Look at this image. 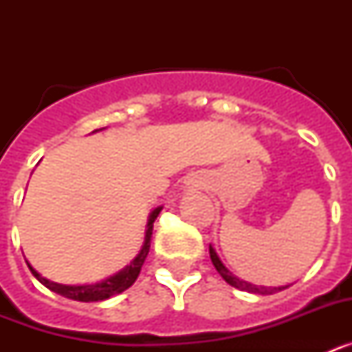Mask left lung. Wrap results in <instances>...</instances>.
I'll list each match as a JSON object with an SVG mask.
<instances>
[{
    "mask_svg": "<svg viewBox=\"0 0 352 352\" xmlns=\"http://www.w3.org/2000/svg\"><path fill=\"white\" fill-rule=\"evenodd\" d=\"M210 257H211V263H213V266L217 268V272L220 273V276H222L223 280H226L229 285H232V287L239 289V291L254 292V294H275V292H280V291H284L285 287H289V285H285V287H263V285H254V284H250V282L241 280V278H238V276L232 275V273L229 272L226 266H223L222 261L219 259L217 252L213 250V247H211V245H210Z\"/></svg>",
    "mask_w": 352,
    "mask_h": 352,
    "instance_id": "left-lung-1",
    "label": "left lung"
}]
</instances>
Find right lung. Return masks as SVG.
I'll return each instance as SVG.
<instances>
[{"instance_id":"right-lung-1","label":"right lung","mask_w":352,"mask_h":352,"mask_svg":"<svg viewBox=\"0 0 352 352\" xmlns=\"http://www.w3.org/2000/svg\"><path fill=\"white\" fill-rule=\"evenodd\" d=\"M162 208H157L153 213L149 214V222H148V231H146V239H144V245H142L141 252H139V256L132 261V263L126 266L125 270H121L120 273L116 275L109 276L107 280L100 282V284H91V285H61V284H56V282L47 280V278H43L40 276L35 270L31 268L30 264V270L31 273L36 276V280L40 284H43L47 289L54 291L56 294H61L65 298H70V300H76V301H102V300H107V298L114 296V294H120V292L126 291L133 282L138 280L139 273H141L142 264H144L146 257H148V252H149V245H151V234H153V223L157 220L158 213H160Z\"/></svg>"}]
</instances>
